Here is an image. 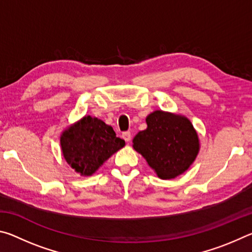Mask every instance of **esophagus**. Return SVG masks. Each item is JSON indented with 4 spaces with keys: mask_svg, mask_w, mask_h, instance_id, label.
Returning a JSON list of instances; mask_svg holds the SVG:
<instances>
[{
    "mask_svg": "<svg viewBox=\"0 0 252 252\" xmlns=\"http://www.w3.org/2000/svg\"><path fill=\"white\" fill-rule=\"evenodd\" d=\"M122 138L125 139L126 142H130V141H131V133H130L129 131L123 132V133H122Z\"/></svg>",
    "mask_w": 252,
    "mask_h": 252,
    "instance_id": "obj_1",
    "label": "esophagus"
}]
</instances>
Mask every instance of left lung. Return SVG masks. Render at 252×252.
<instances>
[{
	"label": "left lung",
	"instance_id": "1",
	"mask_svg": "<svg viewBox=\"0 0 252 252\" xmlns=\"http://www.w3.org/2000/svg\"><path fill=\"white\" fill-rule=\"evenodd\" d=\"M146 121L147 129L140 131L132 141L134 150L163 180L187 171L200 149L197 131L189 119L158 110L149 114Z\"/></svg>",
	"mask_w": 252,
	"mask_h": 252
}]
</instances>
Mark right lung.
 I'll use <instances>...</instances> for the list:
<instances>
[{
	"label": "right lung",
	"mask_w": 252,
	"mask_h": 252,
	"mask_svg": "<svg viewBox=\"0 0 252 252\" xmlns=\"http://www.w3.org/2000/svg\"><path fill=\"white\" fill-rule=\"evenodd\" d=\"M60 143L67 164L81 176H92L113 153L126 146L112 126L90 116L63 131Z\"/></svg>",
	"instance_id": "add662e5"
}]
</instances>
